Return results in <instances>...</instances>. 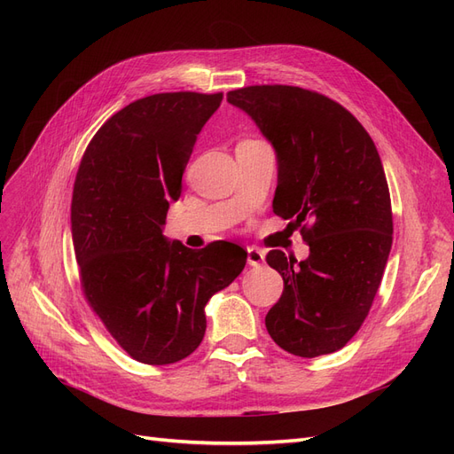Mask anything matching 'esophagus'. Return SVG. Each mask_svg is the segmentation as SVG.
Masks as SVG:
<instances>
[{"instance_id": "obj_1", "label": "esophagus", "mask_w": 454, "mask_h": 454, "mask_svg": "<svg viewBox=\"0 0 454 454\" xmlns=\"http://www.w3.org/2000/svg\"><path fill=\"white\" fill-rule=\"evenodd\" d=\"M263 263H265V252L259 248H248V265L261 267Z\"/></svg>"}]
</instances>
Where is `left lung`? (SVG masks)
Listing matches in <instances>:
<instances>
[{
  "label": "left lung",
  "instance_id": "1",
  "mask_svg": "<svg viewBox=\"0 0 454 454\" xmlns=\"http://www.w3.org/2000/svg\"><path fill=\"white\" fill-rule=\"evenodd\" d=\"M227 102L272 145L278 162L272 210L303 227L310 250L303 261L269 252L284 292L267 314V332L301 358L335 352L364 324L392 248L379 151L358 119L318 92L257 85L227 92Z\"/></svg>",
  "mask_w": 454,
  "mask_h": 454
}]
</instances>
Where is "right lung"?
Here are the masks:
<instances>
[{"label": "right lung", "mask_w": 454, "mask_h": 454, "mask_svg": "<svg viewBox=\"0 0 454 454\" xmlns=\"http://www.w3.org/2000/svg\"><path fill=\"white\" fill-rule=\"evenodd\" d=\"M223 94L164 92L122 107L94 134L75 177L72 239L92 310L134 360L180 362L206 332V303L242 272L246 252L191 250L162 235L182 176Z\"/></svg>", "instance_id": "obj_1"}]
</instances>
